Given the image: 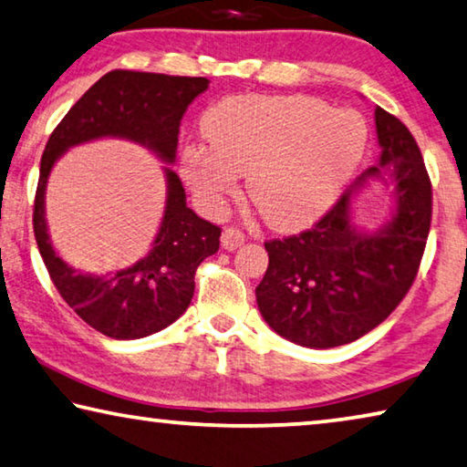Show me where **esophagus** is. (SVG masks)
<instances>
[{"label":"esophagus","instance_id":"obj_1","mask_svg":"<svg viewBox=\"0 0 467 467\" xmlns=\"http://www.w3.org/2000/svg\"><path fill=\"white\" fill-rule=\"evenodd\" d=\"M243 243H245V234H243V231H239V228H226L224 233H222V247L233 251L236 247H241Z\"/></svg>","mask_w":467,"mask_h":467}]
</instances>
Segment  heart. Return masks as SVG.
<instances>
[{"instance_id": "obj_1", "label": "heart", "mask_w": 467, "mask_h": 467, "mask_svg": "<svg viewBox=\"0 0 467 467\" xmlns=\"http://www.w3.org/2000/svg\"><path fill=\"white\" fill-rule=\"evenodd\" d=\"M210 145L189 143L181 174L205 210L218 212L247 174L265 224L293 231L320 218L364 158L368 127L353 109L307 95H231L203 116Z\"/></svg>"}]
</instances>
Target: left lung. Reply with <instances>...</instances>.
<instances>
[{"label": "left lung", "mask_w": 467, "mask_h": 467, "mask_svg": "<svg viewBox=\"0 0 467 467\" xmlns=\"http://www.w3.org/2000/svg\"><path fill=\"white\" fill-rule=\"evenodd\" d=\"M380 166L349 184L324 216L299 234L265 241L268 270L255 288L264 320L312 349L347 345L393 314L418 276L432 220V184L416 139L376 108ZM387 167L396 179V216L382 232L358 234L348 202L366 175Z\"/></svg>", "instance_id": "left-lung-1"}]
</instances>
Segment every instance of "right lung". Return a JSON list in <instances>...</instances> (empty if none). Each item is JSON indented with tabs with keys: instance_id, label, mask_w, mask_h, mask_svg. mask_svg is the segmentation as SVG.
<instances>
[{
	"instance_id": "add662e5",
	"label": "right lung",
	"mask_w": 467,
	"mask_h": 467,
	"mask_svg": "<svg viewBox=\"0 0 467 467\" xmlns=\"http://www.w3.org/2000/svg\"><path fill=\"white\" fill-rule=\"evenodd\" d=\"M210 87L203 77L112 70L80 98L51 132L41 155L33 231L51 283L88 327L109 338H140L166 328L193 299L195 272L220 247V226L187 207L179 176L166 170L168 199L150 255L112 276H91L66 265L51 247L46 182L51 166L72 145L99 137H124L174 161L179 127L189 103Z\"/></svg>"
}]
</instances>
